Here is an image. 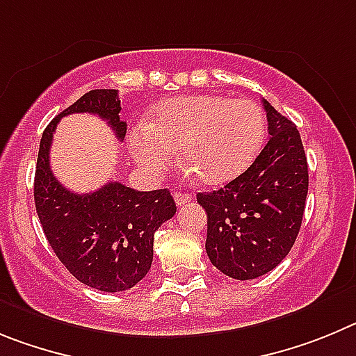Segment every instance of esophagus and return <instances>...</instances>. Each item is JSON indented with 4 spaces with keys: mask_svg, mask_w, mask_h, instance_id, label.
<instances>
[{
    "mask_svg": "<svg viewBox=\"0 0 356 356\" xmlns=\"http://www.w3.org/2000/svg\"><path fill=\"white\" fill-rule=\"evenodd\" d=\"M174 198H175V204H177V206H184V204H190L191 202V195L182 193V191H175Z\"/></svg>",
    "mask_w": 356,
    "mask_h": 356,
    "instance_id": "1",
    "label": "esophagus"
}]
</instances>
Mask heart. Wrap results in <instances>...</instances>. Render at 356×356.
Returning a JSON list of instances; mask_svg holds the SVG:
<instances>
[{
    "mask_svg": "<svg viewBox=\"0 0 356 356\" xmlns=\"http://www.w3.org/2000/svg\"><path fill=\"white\" fill-rule=\"evenodd\" d=\"M266 136V117L250 99L191 95L165 102L150 120L127 133L134 161L150 174L170 166L174 149L206 184H223L245 172Z\"/></svg>",
    "mask_w": 356,
    "mask_h": 356,
    "instance_id": "1",
    "label": "heart"
}]
</instances>
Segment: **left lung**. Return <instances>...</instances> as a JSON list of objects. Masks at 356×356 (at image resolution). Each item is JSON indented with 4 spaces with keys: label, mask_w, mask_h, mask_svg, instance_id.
Segmentation results:
<instances>
[{
    "label": "left lung",
    "mask_w": 356,
    "mask_h": 356,
    "mask_svg": "<svg viewBox=\"0 0 356 356\" xmlns=\"http://www.w3.org/2000/svg\"><path fill=\"white\" fill-rule=\"evenodd\" d=\"M270 138L255 161L223 188L198 193L207 213L206 252L236 280L277 268L302 227L309 166L296 126L262 99Z\"/></svg>",
    "instance_id": "left-lung-1"
}]
</instances>
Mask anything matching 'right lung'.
<instances>
[{
  "label": "right lung",
  "mask_w": 356,
  "mask_h": 356,
  "mask_svg": "<svg viewBox=\"0 0 356 356\" xmlns=\"http://www.w3.org/2000/svg\"><path fill=\"white\" fill-rule=\"evenodd\" d=\"M120 110L117 90L86 92L46 127L35 170V207L51 248L79 282L104 293L131 289L149 273L154 232L177 211L174 197L113 181L92 193H74L53 175L49 150L56 124L70 113L99 115L122 140L127 124Z\"/></svg>",
  "instance_id": "obj_1"
}]
</instances>
